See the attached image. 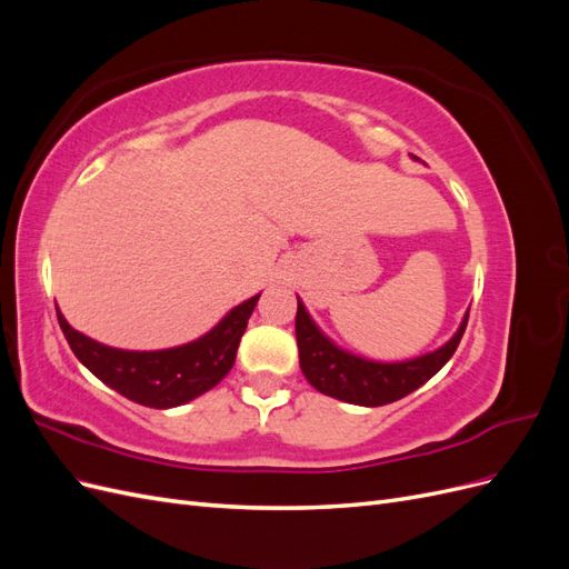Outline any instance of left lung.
I'll return each mask as SVG.
<instances>
[{
	"mask_svg": "<svg viewBox=\"0 0 569 569\" xmlns=\"http://www.w3.org/2000/svg\"><path fill=\"white\" fill-rule=\"evenodd\" d=\"M465 327H468V313H465L458 332L451 337V341H446L441 349L425 353L420 358L403 360V363H377V360H366L335 347V343L318 330L311 316L306 313L303 303L299 301V363L306 380L325 396H332V399L356 406H387L422 387L429 377H435L446 363H449V358L456 353L462 339Z\"/></svg>",
	"mask_w": 569,
	"mask_h": 569,
	"instance_id": "1",
	"label": "left lung"
}]
</instances>
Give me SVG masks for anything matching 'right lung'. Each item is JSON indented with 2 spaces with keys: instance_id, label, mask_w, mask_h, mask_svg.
<instances>
[{
  "instance_id": "obj_1",
  "label": "right lung",
  "mask_w": 569,
  "mask_h": 569,
  "mask_svg": "<svg viewBox=\"0 0 569 569\" xmlns=\"http://www.w3.org/2000/svg\"><path fill=\"white\" fill-rule=\"evenodd\" d=\"M258 297L232 308L209 335L166 351L111 349L73 330L59 308L57 318L68 347L101 382L140 406L173 408L213 389L230 372Z\"/></svg>"
}]
</instances>
